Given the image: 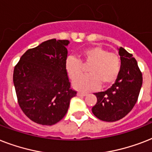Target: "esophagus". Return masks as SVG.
Masks as SVG:
<instances>
[{"label":"esophagus","instance_id":"esophagus-1","mask_svg":"<svg viewBox=\"0 0 152 152\" xmlns=\"http://www.w3.org/2000/svg\"><path fill=\"white\" fill-rule=\"evenodd\" d=\"M87 95V93L86 92H81V91H78L77 92V95L78 96H85Z\"/></svg>","mask_w":152,"mask_h":152}]
</instances>
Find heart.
Returning a JSON list of instances; mask_svg holds the SVG:
<instances>
[{"label": "heart", "mask_w": 152, "mask_h": 152, "mask_svg": "<svg viewBox=\"0 0 152 152\" xmlns=\"http://www.w3.org/2000/svg\"><path fill=\"white\" fill-rule=\"evenodd\" d=\"M89 66L90 73L78 78L83 73V65ZM65 70L72 80L73 87L79 91H88L102 87H109L115 83L121 68V58L115 53L109 52L99 46H93L83 50L80 60L70 57L65 61Z\"/></svg>", "instance_id": "1"}]
</instances>
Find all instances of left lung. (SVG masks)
Masks as SVG:
<instances>
[{"label": "left lung", "instance_id": "left-lung-1", "mask_svg": "<svg viewBox=\"0 0 152 152\" xmlns=\"http://www.w3.org/2000/svg\"><path fill=\"white\" fill-rule=\"evenodd\" d=\"M121 68L117 80L105 91L95 93L97 102L93 114L99 120L113 122L127 115L137 103L143 76L137 60L122 47L118 49Z\"/></svg>", "mask_w": 152, "mask_h": 152}]
</instances>
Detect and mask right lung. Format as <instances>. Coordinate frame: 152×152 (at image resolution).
I'll return each mask as SVG.
<instances>
[{"label":"right lung","mask_w":152,"mask_h":152,"mask_svg":"<svg viewBox=\"0 0 152 152\" xmlns=\"http://www.w3.org/2000/svg\"><path fill=\"white\" fill-rule=\"evenodd\" d=\"M68 40L50 39L27 50L13 72L17 102L25 115L42 125H53L66 114L77 91L65 70Z\"/></svg>","instance_id":"add662e5"}]
</instances>
